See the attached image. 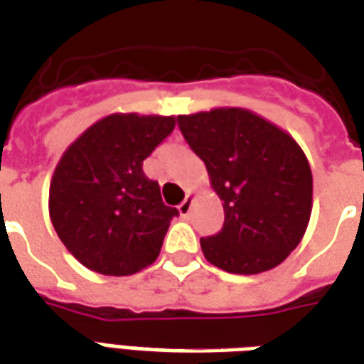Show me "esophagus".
I'll return each instance as SVG.
<instances>
[{
  "label": "esophagus",
  "instance_id": "esophagus-1",
  "mask_svg": "<svg viewBox=\"0 0 364 364\" xmlns=\"http://www.w3.org/2000/svg\"><path fill=\"white\" fill-rule=\"evenodd\" d=\"M192 203H193V196L188 193V196H186V200L178 205L180 217H188V215H190V211H192Z\"/></svg>",
  "mask_w": 364,
  "mask_h": 364
}]
</instances>
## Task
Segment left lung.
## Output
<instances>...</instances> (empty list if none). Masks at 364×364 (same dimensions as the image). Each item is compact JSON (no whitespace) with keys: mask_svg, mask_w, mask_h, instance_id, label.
I'll list each match as a JSON object with an SVG mask.
<instances>
[{"mask_svg":"<svg viewBox=\"0 0 364 364\" xmlns=\"http://www.w3.org/2000/svg\"><path fill=\"white\" fill-rule=\"evenodd\" d=\"M178 126L205 163L225 211L221 232L201 238L205 259L238 275L285 262L312 213V171L301 145L264 116L237 106L182 114Z\"/></svg>","mask_w":364,"mask_h":364,"instance_id":"left-lung-1","label":"left lung"}]
</instances>
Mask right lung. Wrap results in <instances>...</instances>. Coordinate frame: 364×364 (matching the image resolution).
<instances>
[{
	"instance_id": "obj_1",
	"label": "right lung",
	"mask_w": 364,
	"mask_h": 364,
	"mask_svg": "<svg viewBox=\"0 0 364 364\" xmlns=\"http://www.w3.org/2000/svg\"><path fill=\"white\" fill-rule=\"evenodd\" d=\"M174 126L176 116L108 114L63 151L48 211L63 246L87 269L124 277L159 258L178 211L164 205L143 161Z\"/></svg>"
}]
</instances>
